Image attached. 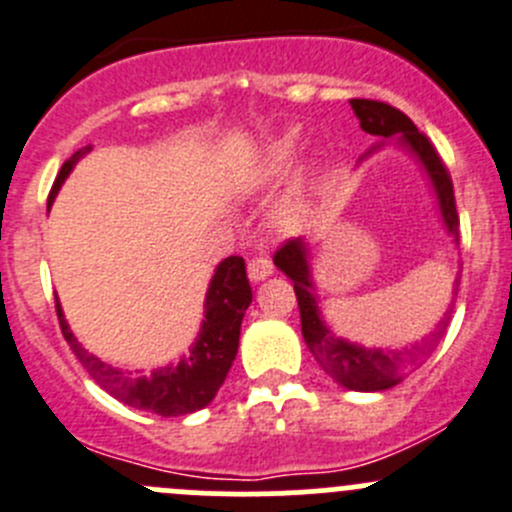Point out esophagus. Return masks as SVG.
<instances>
[{
	"label": "esophagus",
	"mask_w": 512,
	"mask_h": 512,
	"mask_svg": "<svg viewBox=\"0 0 512 512\" xmlns=\"http://www.w3.org/2000/svg\"><path fill=\"white\" fill-rule=\"evenodd\" d=\"M247 275H250L252 282H260V280H265V277H270L272 275L270 257H265V255L252 257V260L247 262Z\"/></svg>",
	"instance_id": "1"
}]
</instances>
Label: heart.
<instances>
[{
    "label": "heart",
    "instance_id": "obj_1",
    "mask_svg": "<svg viewBox=\"0 0 512 512\" xmlns=\"http://www.w3.org/2000/svg\"><path fill=\"white\" fill-rule=\"evenodd\" d=\"M302 145H305V142H302V135L297 130H290L285 132V135L275 137V140L260 152L255 165L250 167V175H247L250 187H267L285 180V177L295 170L297 160H300Z\"/></svg>",
    "mask_w": 512,
    "mask_h": 512
}]
</instances>
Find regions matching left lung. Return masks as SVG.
<instances>
[{
    "mask_svg": "<svg viewBox=\"0 0 512 512\" xmlns=\"http://www.w3.org/2000/svg\"><path fill=\"white\" fill-rule=\"evenodd\" d=\"M352 109H355L357 119H360L362 132L377 137V140H400V145L408 147L420 162H423L425 172H428L430 182L438 195L440 215H443L445 227L450 235L458 242V210H455V195H453V180H450L448 167L443 165L435 147L430 145L428 137L418 132L413 119L403 114L400 109L390 107L377 99H350ZM380 147V145H377ZM375 150V147H372ZM370 150V152H372ZM362 157H367V152ZM275 265L295 282L297 307H300V322H302V337H305L307 347L320 362L322 370L340 382L347 390H362V393H375V390H388L413 370H418L428 355L433 352L435 342L443 335L448 327L450 310L440 320L438 332H433V340H425V345H413L408 350H382V347H365L357 342H347L342 337H335L325 320L320 317L315 300V285L310 277V262H307V245L297 237V240H287L285 245L277 247ZM460 280V277H458Z\"/></svg>",
    "mask_w": 512,
    "mask_h": 512,
    "instance_id": "left-lung-1",
    "label": "left lung"
}]
</instances>
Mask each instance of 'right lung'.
I'll return each instance as SVG.
<instances>
[{
    "mask_svg": "<svg viewBox=\"0 0 512 512\" xmlns=\"http://www.w3.org/2000/svg\"><path fill=\"white\" fill-rule=\"evenodd\" d=\"M87 152L89 147H84L64 162L57 180H54L52 192H49V202H54L64 177L72 172L79 157H84ZM250 302L252 287L247 280L245 260L237 255L227 257L217 265L215 275H212L210 290L205 297V320H202L200 335H197L190 355L182 357L177 365L160 367L150 375L140 370H119V367L107 365L92 352L84 350L69 330L59 300L57 317L64 340L69 342L77 360L82 362L84 370L92 375L99 388L107 390L112 398L130 405V408L147 410V413L162 415V418H177V415L195 413V410H202L212 403L237 355L240 325Z\"/></svg>",
    "mask_w": 512,
    "mask_h": 512,
    "instance_id": "1",
    "label": "right lung"
}]
</instances>
